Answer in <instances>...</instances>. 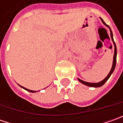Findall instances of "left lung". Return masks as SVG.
<instances>
[{
  "instance_id": "left-lung-1",
  "label": "left lung",
  "mask_w": 123,
  "mask_h": 123,
  "mask_svg": "<svg viewBox=\"0 0 123 123\" xmlns=\"http://www.w3.org/2000/svg\"><path fill=\"white\" fill-rule=\"evenodd\" d=\"M101 20L102 22L103 23V25H105L107 27H108L109 28V29H110V36H111V40L113 42V43H114V60H113V64H112V67H111V70H110V72L109 73V74H107V76L104 79L103 81H100V82L98 83H89V82H86V81H83L81 79H80L78 78L79 81H80V82L83 83V84H84V85H86V86H90V87H101L103 85H104V83L106 82L108 80V79L110 77V76H111V74L113 73V72H114V69H115V67H116V55H117V50H116V44H115V42H114V38H113V34H112V31H111V29H110V27L108 26L107 24H105V22L103 21V20L101 18Z\"/></svg>"
}]
</instances>
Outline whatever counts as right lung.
I'll list each match as a JSON object with an SVG mask.
<instances>
[{
    "mask_svg": "<svg viewBox=\"0 0 123 123\" xmlns=\"http://www.w3.org/2000/svg\"><path fill=\"white\" fill-rule=\"evenodd\" d=\"M20 87H22L23 89H25V90H26V91H28V92H36V91H33V90H29V89H27V88H25V87H22V86H20Z\"/></svg>",
    "mask_w": 123,
    "mask_h": 123,
    "instance_id": "1",
    "label": "right lung"
}]
</instances>
